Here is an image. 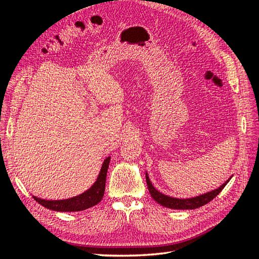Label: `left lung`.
<instances>
[{
    "label": "left lung",
    "instance_id": "obj_1",
    "mask_svg": "<svg viewBox=\"0 0 259 259\" xmlns=\"http://www.w3.org/2000/svg\"><path fill=\"white\" fill-rule=\"evenodd\" d=\"M230 179H231V177L228 180H227L225 184H223L221 187L217 188V189H215L213 191H209L207 193L198 195V197H194V198L177 199V198L168 197V195L163 194L160 191L156 190L155 188L153 187V185L151 184L150 179H149L148 174L146 173L147 186H148L149 192H150L153 200L158 202L159 204L162 205V206H165V207H168V208H173V209H194V208H198L200 206L205 205L206 203L210 202L215 197H217V194L224 189L225 186L229 183Z\"/></svg>",
    "mask_w": 259,
    "mask_h": 259
}]
</instances>
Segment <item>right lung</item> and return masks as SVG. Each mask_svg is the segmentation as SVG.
Returning a JSON list of instances; mask_svg holds the SVG:
<instances>
[{"label":"right lung","instance_id":"right-lung-1","mask_svg":"<svg viewBox=\"0 0 259 259\" xmlns=\"http://www.w3.org/2000/svg\"><path fill=\"white\" fill-rule=\"evenodd\" d=\"M109 163H110V156H108L104 161L100 173L94 185L89 190L76 195V197L66 200H44L33 195V199L42 206L56 211H80L96 205L104 197Z\"/></svg>","mask_w":259,"mask_h":259}]
</instances>
